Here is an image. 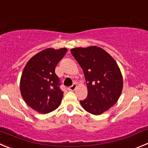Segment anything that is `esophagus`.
<instances>
[{
	"label": "esophagus",
	"mask_w": 148,
	"mask_h": 148,
	"mask_svg": "<svg viewBox=\"0 0 148 148\" xmlns=\"http://www.w3.org/2000/svg\"><path fill=\"white\" fill-rule=\"evenodd\" d=\"M76 88H77V85H76V83H74L72 85H71V86H70L69 88H68V89L71 91H73L76 89Z\"/></svg>",
	"instance_id": "obj_1"
}]
</instances>
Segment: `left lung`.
<instances>
[{
  "instance_id": "left-lung-1",
  "label": "left lung",
  "mask_w": 148,
  "mask_h": 148,
  "mask_svg": "<svg viewBox=\"0 0 148 148\" xmlns=\"http://www.w3.org/2000/svg\"><path fill=\"white\" fill-rule=\"evenodd\" d=\"M71 52L83 70L88 88V97L80 101L81 105L90 114H101L114 105L122 92L119 66L99 47L73 48Z\"/></svg>"
}]
</instances>
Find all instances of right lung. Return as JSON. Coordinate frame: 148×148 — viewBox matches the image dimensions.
Returning <instances> with one entry per match:
<instances>
[{
  "instance_id": "add662e5",
  "label": "right lung",
  "mask_w": 148,
  "mask_h": 148,
  "mask_svg": "<svg viewBox=\"0 0 148 148\" xmlns=\"http://www.w3.org/2000/svg\"><path fill=\"white\" fill-rule=\"evenodd\" d=\"M67 52L66 48H47L28 60L20 79V92L27 105L41 114L59 107L63 97L55 67Z\"/></svg>"
}]
</instances>
